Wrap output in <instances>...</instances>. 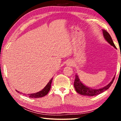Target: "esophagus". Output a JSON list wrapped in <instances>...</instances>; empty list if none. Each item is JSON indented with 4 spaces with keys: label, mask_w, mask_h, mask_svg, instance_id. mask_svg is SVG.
Segmentation results:
<instances>
[{
    "label": "esophagus",
    "mask_w": 121,
    "mask_h": 121,
    "mask_svg": "<svg viewBox=\"0 0 121 121\" xmlns=\"http://www.w3.org/2000/svg\"><path fill=\"white\" fill-rule=\"evenodd\" d=\"M73 62H71V61H68V62H67V65H73Z\"/></svg>",
    "instance_id": "34e87169"
}]
</instances>
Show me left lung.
Wrapping results in <instances>:
<instances>
[{"label": "left lung", "mask_w": 121, "mask_h": 121, "mask_svg": "<svg viewBox=\"0 0 121 121\" xmlns=\"http://www.w3.org/2000/svg\"><path fill=\"white\" fill-rule=\"evenodd\" d=\"M102 31H103L104 38H105L106 40L107 41L108 43L111 45L112 46H113L114 48H116L114 43H113V41L112 40L111 36H110L109 33L105 30H102ZM114 78L115 76L113 78H112V81L110 82L107 85H106V86L99 89H91V88H90L89 87H87L86 86L84 85L81 82L78 76V75H76L75 79L74 81V87L76 91L78 93L80 94V95H83L94 96L99 95V94L104 92L106 90L109 89V87L112 84V83H113Z\"/></svg>", "instance_id": "obj_1"}]
</instances>
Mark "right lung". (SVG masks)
<instances>
[{"label":"right lung","mask_w":121,"mask_h":121,"mask_svg":"<svg viewBox=\"0 0 121 121\" xmlns=\"http://www.w3.org/2000/svg\"><path fill=\"white\" fill-rule=\"evenodd\" d=\"M53 80V78L51 79V80L50 82L48 83V84L46 85V86L43 89L42 91H40L38 92H37L36 93H31V94H28V95H26V94L23 93V95H25L26 97H28L29 98H40V97H43L44 96L46 95L48 93L49 91H50L51 89V83H52V82ZM17 92L20 93V92L17 91V90H16Z\"/></svg>","instance_id":"1"}]
</instances>
